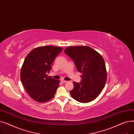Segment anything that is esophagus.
I'll use <instances>...</instances> for the list:
<instances>
[{
	"mask_svg": "<svg viewBox=\"0 0 134 134\" xmlns=\"http://www.w3.org/2000/svg\"><path fill=\"white\" fill-rule=\"evenodd\" d=\"M61 82L62 83H65L67 82V81H66V80H61Z\"/></svg>",
	"mask_w": 134,
	"mask_h": 134,
	"instance_id": "obj_1",
	"label": "esophagus"
}]
</instances>
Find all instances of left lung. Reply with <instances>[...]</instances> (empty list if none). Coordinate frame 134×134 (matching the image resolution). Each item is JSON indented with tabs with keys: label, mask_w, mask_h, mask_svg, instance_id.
I'll return each instance as SVG.
<instances>
[{
	"label": "left lung",
	"mask_w": 134,
	"mask_h": 134,
	"mask_svg": "<svg viewBox=\"0 0 134 134\" xmlns=\"http://www.w3.org/2000/svg\"><path fill=\"white\" fill-rule=\"evenodd\" d=\"M65 53L73 60L78 71L82 74L80 82H73L74 88L70 91L72 98L82 103L93 100L107 82V69L103 57L87 46L68 47Z\"/></svg>",
	"instance_id": "1"
}]
</instances>
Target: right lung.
<instances>
[{"instance_id":"add662e5","label":"right lung","mask_w":134,"mask_h":134,"mask_svg":"<svg viewBox=\"0 0 134 134\" xmlns=\"http://www.w3.org/2000/svg\"><path fill=\"white\" fill-rule=\"evenodd\" d=\"M62 51L59 47L43 46L34 49L25 58L20 71V80L30 97L40 103L54 97L60 81L48 76L56 56Z\"/></svg>"}]
</instances>
